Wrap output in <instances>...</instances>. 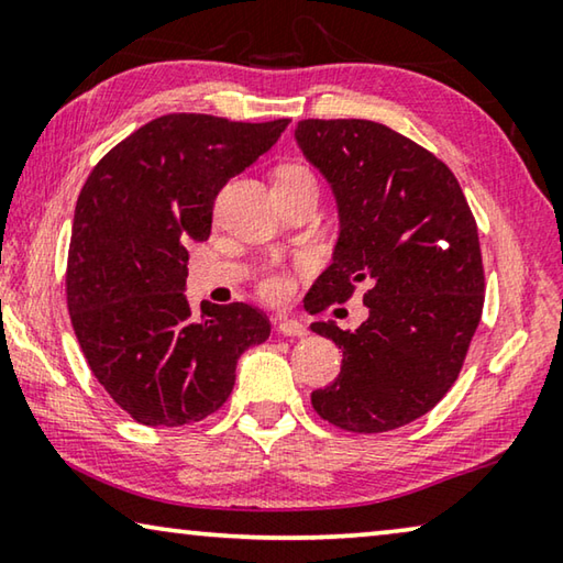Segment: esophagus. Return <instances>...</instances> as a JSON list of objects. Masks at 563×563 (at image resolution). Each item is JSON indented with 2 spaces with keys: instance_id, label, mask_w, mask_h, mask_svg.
<instances>
[{
  "instance_id": "1",
  "label": "esophagus",
  "mask_w": 563,
  "mask_h": 563,
  "mask_svg": "<svg viewBox=\"0 0 563 563\" xmlns=\"http://www.w3.org/2000/svg\"><path fill=\"white\" fill-rule=\"evenodd\" d=\"M278 332H280V335H285V338H305V335H308V328H305L300 320L280 318L278 320Z\"/></svg>"
}]
</instances>
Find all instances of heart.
<instances>
[{"mask_svg": "<svg viewBox=\"0 0 563 563\" xmlns=\"http://www.w3.org/2000/svg\"><path fill=\"white\" fill-rule=\"evenodd\" d=\"M302 176H310V174L300 166H280L278 170H275V180H290V178H302ZM258 288L263 292V298L285 300L292 292V280H290L288 273L273 271V273L263 275Z\"/></svg>", "mask_w": 563, "mask_h": 563, "instance_id": "b5f03b06", "label": "heart"}]
</instances>
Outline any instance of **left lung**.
Here are the masks:
<instances>
[{
	"mask_svg": "<svg viewBox=\"0 0 563 563\" xmlns=\"http://www.w3.org/2000/svg\"><path fill=\"white\" fill-rule=\"evenodd\" d=\"M295 141L340 216L332 263L305 308L316 316L362 285L369 310L352 332L310 325L342 350L340 375L312 393V407L347 432L397 430L450 393L482 320L476 221L446 164L383 123L305 119Z\"/></svg>",
	"mask_w": 563,
	"mask_h": 563,
	"instance_id": "8db88e82",
	"label": "left lung"
}]
</instances>
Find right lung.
Segmentation results:
<instances>
[{
	"label": "right lung",
	"mask_w": 563,
	"mask_h": 563,
	"mask_svg": "<svg viewBox=\"0 0 563 563\" xmlns=\"http://www.w3.org/2000/svg\"><path fill=\"white\" fill-rule=\"evenodd\" d=\"M290 119L243 123L168 113L113 146L76 201L66 305L93 377L148 427L221 409L238 357L271 335L245 302L186 300L188 245L211 235L213 201L268 151Z\"/></svg>",
	"instance_id": "obj_1"
}]
</instances>
